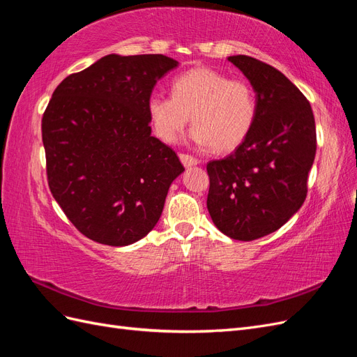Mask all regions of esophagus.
Instances as JSON below:
<instances>
[{"label": "esophagus", "instance_id": "34e87169", "mask_svg": "<svg viewBox=\"0 0 357 357\" xmlns=\"http://www.w3.org/2000/svg\"><path fill=\"white\" fill-rule=\"evenodd\" d=\"M180 160H181V164L185 165L186 168H189V167H195V165H198V164H199V160H198L197 158L189 156V155H185V153H181V155H180Z\"/></svg>", "mask_w": 357, "mask_h": 357}]
</instances>
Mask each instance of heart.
<instances>
[{
  "mask_svg": "<svg viewBox=\"0 0 357 357\" xmlns=\"http://www.w3.org/2000/svg\"><path fill=\"white\" fill-rule=\"evenodd\" d=\"M172 96L152 93L147 112L156 135L176 143L189 122L190 138L214 152L228 153L240 147L256 121V96L244 80L211 68H193L172 80Z\"/></svg>",
  "mask_w": 357,
  "mask_h": 357,
  "instance_id": "obj_1",
  "label": "heart"
}]
</instances>
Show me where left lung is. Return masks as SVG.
<instances>
[{"label":"left lung","instance_id":"8db88e82","mask_svg":"<svg viewBox=\"0 0 357 357\" xmlns=\"http://www.w3.org/2000/svg\"><path fill=\"white\" fill-rule=\"evenodd\" d=\"M228 61L250 82L257 112L245 142L207 164V208L220 232L253 241L282 228L304 204L316 123L310 102L283 73L245 55Z\"/></svg>","mask_w":357,"mask_h":357}]
</instances>
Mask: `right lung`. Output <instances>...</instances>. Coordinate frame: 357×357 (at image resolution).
<instances>
[{
    "label": "right lung",
    "instance_id": "1",
    "mask_svg": "<svg viewBox=\"0 0 357 357\" xmlns=\"http://www.w3.org/2000/svg\"><path fill=\"white\" fill-rule=\"evenodd\" d=\"M178 62L164 55H107L68 75L43 114L53 198L88 238L123 247L158 223L185 168L152 137L147 100Z\"/></svg>",
    "mask_w": 357,
    "mask_h": 357
}]
</instances>
